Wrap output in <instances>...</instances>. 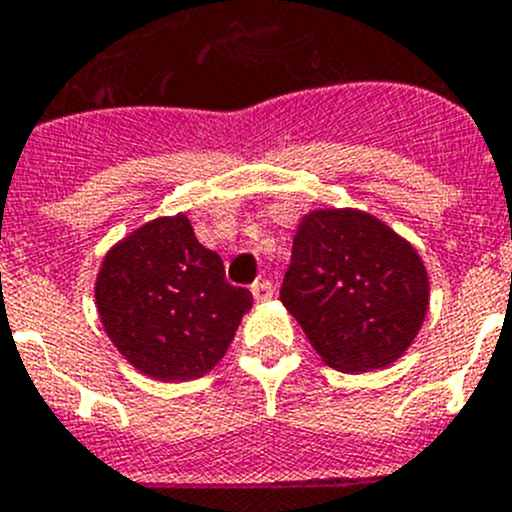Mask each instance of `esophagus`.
<instances>
[{"label": "esophagus", "instance_id": "obj_1", "mask_svg": "<svg viewBox=\"0 0 512 512\" xmlns=\"http://www.w3.org/2000/svg\"><path fill=\"white\" fill-rule=\"evenodd\" d=\"M252 297H255V302H270V299L275 297V287L267 280L255 282V285H252Z\"/></svg>", "mask_w": 512, "mask_h": 512}]
</instances>
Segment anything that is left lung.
I'll return each mask as SVG.
<instances>
[{
    "label": "left lung",
    "mask_w": 512,
    "mask_h": 512,
    "mask_svg": "<svg viewBox=\"0 0 512 512\" xmlns=\"http://www.w3.org/2000/svg\"><path fill=\"white\" fill-rule=\"evenodd\" d=\"M280 299L324 364L364 374L409 352L431 282L416 247L384 220L319 208L299 220Z\"/></svg>",
    "instance_id": "obj_1"
}]
</instances>
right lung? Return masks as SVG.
<instances>
[{"mask_svg": "<svg viewBox=\"0 0 512 512\" xmlns=\"http://www.w3.org/2000/svg\"><path fill=\"white\" fill-rule=\"evenodd\" d=\"M96 312L118 354L165 384L193 381L223 361L252 294L227 285L218 252L188 215H163L108 247L98 267Z\"/></svg>", "mask_w": 512, "mask_h": 512, "instance_id": "add662e5", "label": "right lung"}]
</instances>
